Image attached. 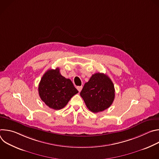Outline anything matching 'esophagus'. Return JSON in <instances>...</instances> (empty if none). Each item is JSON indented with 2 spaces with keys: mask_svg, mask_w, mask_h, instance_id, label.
<instances>
[{
  "mask_svg": "<svg viewBox=\"0 0 159 159\" xmlns=\"http://www.w3.org/2000/svg\"><path fill=\"white\" fill-rule=\"evenodd\" d=\"M77 90H79V92H80L82 89V86H78V87H77Z\"/></svg>",
  "mask_w": 159,
  "mask_h": 159,
  "instance_id": "esophagus-1",
  "label": "esophagus"
}]
</instances>
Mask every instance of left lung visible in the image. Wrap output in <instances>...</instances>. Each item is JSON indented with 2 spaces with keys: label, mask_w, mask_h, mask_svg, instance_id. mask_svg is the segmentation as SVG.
I'll return each mask as SVG.
<instances>
[{
  "label": "left lung",
  "mask_w": 159,
  "mask_h": 159,
  "mask_svg": "<svg viewBox=\"0 0 159 159\" xmlns=\"http://www.w3.org/2000/svg\"><path fill=\"white\" fill-rule=\"evenodd\" d=\"M80 94L90 111L98 112L107 109L112 104L115 90L114 84L107 75L96 73L84 84Z\"/></svg>",
  "instance_id": "1"
}]
</instances>
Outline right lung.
<instances>
[{"mask_svg": "<svg viewBox=\"0 0 159 159\" xmlns=\"http://www.w3.org/2000/svg\"><path fill=\"white\" fill-rule=\"evenodd\" d=\"M41 99L49 107L59 110L79 93L72 82L60 73L59 68L50 69L42 77L38 87Z\"/></svg>", "mask_w": 159, "mask_h": 159, "instance_id": "obj_1", "label": "right lung"}]
</instances>
